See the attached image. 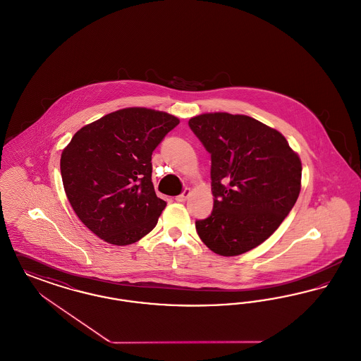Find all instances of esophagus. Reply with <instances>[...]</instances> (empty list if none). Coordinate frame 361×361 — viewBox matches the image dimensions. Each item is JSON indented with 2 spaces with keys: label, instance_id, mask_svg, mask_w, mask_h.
Listing matches in <instances>:
<instances>
[{
  "label": "esophagus",
  "instance_id": "esophagus-1",
  "mask_svg": "<svg viewBox=\"0 0 361 361\" xmlns=\"http://www.w3.org/2000/svg\"><path fill=\"white\" fill-rule=\"evenodd\" d=\"M189 195H190V189H184V192H183L181 195H178V196L176 197V200L180 202V203H184V202L188 199Z\"/></svg>",
  "mask_w": 361,
  "mask_h": 361
}]
</instances>
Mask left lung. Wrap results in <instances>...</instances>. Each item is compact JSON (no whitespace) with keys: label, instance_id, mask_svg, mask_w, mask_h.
<instances>
[{"label":"left lung","instance_id":"obj_1","mask_svg":"<svg viewBox=\"0 0 361 361\" xmlns=\"http://www.w3.org/2000/svg\"><path fill=\"white\" fill-rule=\"evenodd\" d=\"M211 154V215L196 221L207 247L240 256L268 240L295 206L302 162L277 130L245 115L203 114L188 121Z\"/></svg>","mask_w":361,"mask_h":361}]
</instances>
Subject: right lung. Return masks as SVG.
<instances>
[{"instance_id": "add662e5", "label": "right lung", "mask_w": 361, "mask_h": 361, "mask_svg": "<svg viewBox=\"0 0 361 361\" xmlns=\"http://www.w3.org/2000/svg\"><path fill=\"white\" fill-rule=\"evenodd\" d=\"M180 121L149 108H124L86 124L61 155L70 204L99 238L118 246L149 234L166 202L152 183V154Z\"/></svg>"}]
</instances>
